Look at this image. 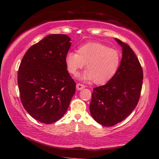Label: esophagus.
I'll return each mask as SVG.
<instances>
[{
	"instance_id": "obj_1",
	"label": "esophagus",
	"mask_w": 159,
	"mask_h": 159,
	"mask_svg": "<svg viewBox=\"0 0 159 159\" xmlns=\"http://www.w3.org/2000/svg\"><path fill=\"white\" fill-rule=\"evenodd\" d=\"M85 86L83 85V84H81V83H77L76 84V89L78 90H81L83 88H85Z\"/></svg>"
}]
</instances>
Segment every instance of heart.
Returning <instances> with one entry per match:
<instances>
[{"mask_svg": "<svg viewBox=\"0 0 159 159\" xmlns=\"http://www.w3.org/2000/svg\"><path fill=\"white\" fill-rule=\"evenodd\" d=\"M65 62L68 72L76 76L85 65L81 79L96 84L107 82L116 74L120 62V53L100 43H88L80 46L77 52L67 53Z\"/></svg>", "mask_w": 159, "mask_h": 159, "instance_id": "b5f03b06", "label": "heart"}]
</instances>
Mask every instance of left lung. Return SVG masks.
Listing matches in <instances>:
<instances>
[{"label": "left lung", "instance_id": "8db88e82", "mask_svg": "<svg viewBox=\"0 0 159 159\" xmlns=\"http://www.w3.org/2000/svg\"><path fill=\"white\" fill-rule=\"evenodd\" d=\"M122 47V58L116 74L106 85L95 87L89 110L92 117L104 126L121 122L139 102L143 70L135 54L127 43L116 38Z\"/></svg>", "mask_w": 159, "mask_h": 159}]
</instances>
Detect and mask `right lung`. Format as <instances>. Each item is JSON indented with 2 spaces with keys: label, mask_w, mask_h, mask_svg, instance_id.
Returning <instances> with one entry per match:
<instances>
[{
  "label": "right lung",
  "mask_w": 159,
  "mask_h": 159,
  "mask_svg": "<svg viewBox=\"0 0 159 159\" xmlns=\"http://www.w3.org/2000/svg\"><path fill=\"white\" fill-rule=\"evenodd\" d=\"M71 39L64 34L46 36L28 49L19 66L18 84L24 108L40 122L51 124L66 113L76 83L65 58Z\"/></svg>",
  "instance_id": "add662e5"
}]
</instances>
